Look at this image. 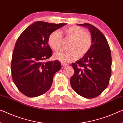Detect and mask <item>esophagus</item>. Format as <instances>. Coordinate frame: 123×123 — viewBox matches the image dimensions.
<instances>
[{
  "label": "esophagus",
  "instance_id": "obj_1",
  "mask_svg": "<svg viewBox=\"0 0 123 123\" xmlns=\"http://www.w3.org/2000/svg\"><path fill=\"white\" fill-rule=\"evenodd\" d=\"M61 64H62V66H63V67H66V66L68 65V64L64 63V62H62V63H61Z\"/></svg>",
  "mask_w": 123,
  "mask_h": 123
}]
</instances>
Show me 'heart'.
<instances>
[{
  "mask_svg": "<svg viewBox=\"0 0 123 123\" xmlns=\"http://www.w3.org/2000/svg\"><path fill=\"white\" fill-rule=\"evenodd\" d=\"M67 37L73 39L69 50H61L55 53L54 56L56 59L63 62H70L82 56L90 49L92 44L91 37L84 30L78 26H71L64 30ZM48 43L54 50L58 51L62 48V37L58 31L50 33Z\"/></svg>",
  "mask_w": 123,
  "mask_h": 123,
  "instance_id": "heart-1",
  "label": "heart"
}]
</instances>
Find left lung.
Listing matches in <instances>:
<instances>
[{
  "mask_svg": "<svg viewBox=\"0 0 123 123\" xmlns=\"http://www.w3.org/2000/svg\"><path fill=\"white\" fill-rule=\"evenodd\" d=\"M77 25L89 30L92 44L82 58L71 64L74 74L70 82L79 95L93 98L102 93L108 85L112 72L111 52L105 36L97 28L87 23Z\"/></svg>",
  "mask_w": 123,
  "mask_h": 123,
  "instance_id": "left-lung-1",
  "label": "left lung"
}]
</instances>
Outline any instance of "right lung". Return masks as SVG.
<instances>
[{
	"instance_id": "add662e5",
	"label": "right lung",
	"mask_w": 123,
	"mask_h": 123,
	"mask_svg": "<svg viewBox=\"0 0 123 123\" xmlns=\"http://www.w3.org/2000/svg\"><path fill=\"white\" fill-rule=\"evenodd\" d=\"M67 24L37 21L22 32L17 40L11 60V75L18 90L29 97L48 91L55 73L61 69L58 60H44L52 55L48 37Z\"/></svg>"
}]
</instances>
